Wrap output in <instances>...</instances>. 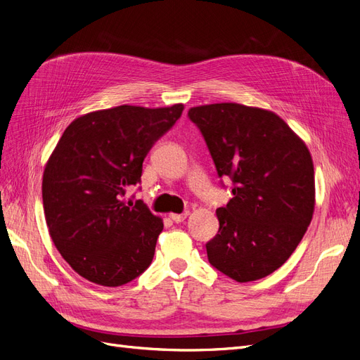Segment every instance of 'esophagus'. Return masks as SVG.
<instances>
[{"label": "esophagus", "mask_w": 360, "mask_h": 360, "mask_svg": "<svg viewBox=\"0 0 360 360\" xmlns=\"http://www.w3.org/2000/svg\"><path fill=\"white\" fill-rule=\"evenodd\" d=\"M188 214H189L188 212L180 213V214H177V213H171V214H169V217H171V219H172L174 222H176V224H180V222H183L184 219H186Z\"/></svg>", "instance_id": "esophagus-1"}]
</instances>
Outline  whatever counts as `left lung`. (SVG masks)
<instances>
[{
	"instance_id": "left-lung-1",
	"label": "left lung",
	"mask_w": 360,
	"mask_h": 360,
	"mask_svg": "<svg viewBox=\"0 0 360 360\" xmlns=\"http://www.w3.org/2000/svg\"><path fill=\"white\" fill-rule=\"evenodd\" d=\"M217 176L234 197L216 210L219 231L205 245L210 264L237 282L264 278L300 243L315 205L307 144L275 112L240 103L191 108Z\"/></svg>"
}]
</instances>
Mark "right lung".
I'll return each mask as SVG.
<instances>
[{"mask_svg": "<svg viewBox=\"0 0 360 360\" xmlns=\"http://www.w3.org/2000/svg\"><path fill=\"white\" fill-rule=\"evenodd\" d=\"M183 110L122 105L81 115L64 130L43 171V210L53 245L82 278L120 287L151 264L163 222L143 201L122 197Z\"/></svg>", "mask_w": 360, "mask_h": 360, "instance_id": "obj_1", "label": "right lung"}]
</instances>
